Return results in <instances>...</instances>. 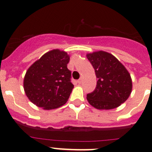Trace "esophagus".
Instances as JSON below:
<instances>
[{"mask_svg": "<svg viewBox=\"0 0 152 152\" xmlns=\"http://www.w3.org/2000/svg\"><path fill=\"white\" fill-rule=\"evenodd\" d=\"M81 81H82V80H81V78H80L78 80H77V82H78L79 84H81Z\"/></svg>", "mask_w": 152, "mask_h": 152, "instance_id": "34e87169", "label": "esophagus"}]
</instances>
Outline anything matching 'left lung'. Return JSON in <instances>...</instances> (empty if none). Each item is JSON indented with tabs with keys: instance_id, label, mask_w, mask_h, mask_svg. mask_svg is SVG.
<instances>
[{
	"instance_id": "1",
	"label": "left lung",
	"mask_w": 152,
	"mask_h": 152,
	"mask_svg": "<svg viewBox=\"0 0 152 152\" xmlns=\"http://www.w3.org/2000/svg\"><path fill=\"white\" fill-rule=\"evenodd\" d=\"M97 78L93 92L87 94L88 101L98 110L118 107L129 96L132 84L129 73L115 56L99 51L87 55Z\"/></svg>"
}]
</instances>
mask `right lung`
Listing matches in <instances>:
<instances>
[{
  "label": "right lung",
  "instance_id": "add662e5",
  "mask_svg": "<svg viewBox=\"0 0 152 152\" xmlns=\"http://www.w3.org/2000/svg\"><path fill=\"white\" fill-rule=\"evenodd\" d=\"M69 60L66 52L54 49L29 67L23 88L32 103L45 110L58 108L66 103L74 88L72 72L67 67Z\"/></svg>",
  "mask_w": 152,
  "mask_h": 152
}]
</instances>
